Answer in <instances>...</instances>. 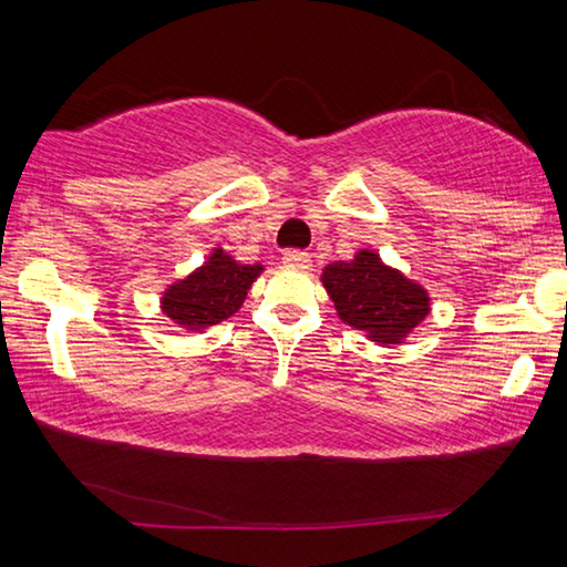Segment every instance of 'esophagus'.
I'll return each mask as SVG.
<instances>
[{
    "label": "esophagus",
    "instance_id": "1",
    "mask_svg": "<svg viewBox=\"0 0 567 567\" xmlns=\"http://www.w3.org/2000/svg\"><path fill=\"white\" fill-rule=\"evenodd\" d=\"M282 262L287 267H297V270H307L310 267V255L302 252V249H287L282 255Z\"/></svg>",
    "mask_w": 567,
    "mask_h": 567
}]
</instances>
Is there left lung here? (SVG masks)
<instances>
[{"instance_id":"1","label":"left lung","mask_w":567,"mask_h":567,"mask_svg":"<svg viewBox=\"0 0 567 567\" xmlns=\"http://www.w3.org/2000/svg\"><path fill=\"white\" fill-rule=\"evenodd\" d=\"M322 285L328 287L342 322L382 344L400 342L430 310L427 292L420 285L390 270L368 249L352 262L340 260L324 267Z\"/></svg>"}]
</instances>
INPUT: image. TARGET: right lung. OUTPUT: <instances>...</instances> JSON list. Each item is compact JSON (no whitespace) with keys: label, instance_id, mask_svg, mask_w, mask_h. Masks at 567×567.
<instances>
[{"label":"right lung","instance_id":"obj_1","mask_svg":"<svg viewBox=\"0 0 567 567\" xmlns=\"http://www.w3.org/2000/svg\"><path fill=\"white\" fill-rule=\"evenodd\" d=\"M262 272V265H237L223 249H215L209 262L179 280L162 297V310L172 322L187 330H203L223 322L239 310L249 285Z\"/></svg>","mask_w":567,"mask_h":567}]
</instances>
